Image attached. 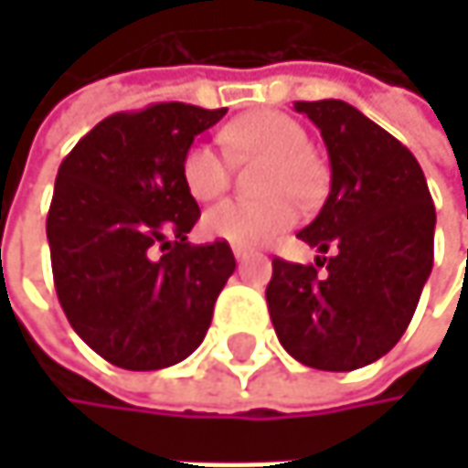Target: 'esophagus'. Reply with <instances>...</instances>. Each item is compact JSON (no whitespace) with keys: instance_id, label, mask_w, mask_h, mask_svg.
Masks as SVG:
<instances>
[{"instance_id":"obj_1","label":"esophagus","mask_w":468,"mask_h":468,"mask_svg":"<svg viewBox=\"0 0 468 468\" xmlns=\"http://www.w3.org/2000/svg\"><path fill=\"white\" fill-rule=\"evenodd\" d=\"M233 254H235V260H246L251 251H249L246 246H233Z\"/></svg>"}]
</instances>
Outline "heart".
Listing matches in <instances>:
<instances>
[{
  "instance_id": "b5f03b06",
  "label": "heart",
  "mask_w": 468,
  "mask_h": 468,
  "mask_svg": "<svg viewBox=\"0 0 468 468\" xmlns=\"http://www.w3.org/2000/svg\"><path fill=\"white\" fill-rule=\"evenodd\" d=\"M222 141L228 151L249 159L262 156L257 178L260 200H228L203 217V233L233 246L268 243L290 230L298 219V203L312 206L325 189V167L309 148V133L301 122L279 111H254L233 119ZM181 178L197 203H211L230 186V162L208 143H195L181 159Z\"/></svg>"
}]
</instances>
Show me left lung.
Masks as SVG:
<instances>
[{"label": "left lung", "instance_id": "obj_1", "mask_svg": "<svg viewBox=\"0 0 468 468\" xmlns=\"http://www.w3.org/2000/svg\"><path fill=\"white\" fill-rule=\"evenodd\" d=\"M323 133L330 195L298 238L317 265L273 257L265 290L282 346L309 368L355 371L388 355L433 268L436 211L415 154L341 100L295 102ZM326 265L325 277L316 268Z\"/></svg>", "mask_w": 468, "mask_h": 468}]
</instances>
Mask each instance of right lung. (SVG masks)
Segmentation results:
<instances>
[{"mask_svg": "<svg viewBox=\"0 0 468 468\" xmlns=\"http://www.w3.org/2000/svg\"><path fill=\"white\" fill-rule=\"evenodd\" d=\"M228 108L154 102L113 113L58 165L46 233L72 330L108 363L156 371L189 357L235 271L228 240L192 246L200 219L181 159Z\"/></svg>", "mask_w": 468, "mask_h": 468, "instance_id": "obj_1", "label": "right lung"}]
</instances>
